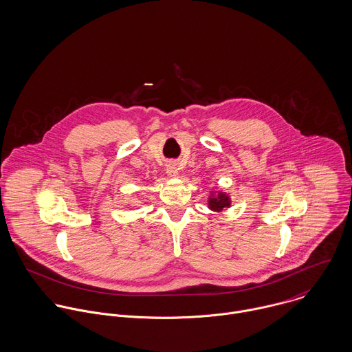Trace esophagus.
<instances>
[{
    "instance_id": "obj_1",
    "label": "esophagus",
    "mask_w": 352,
    "mask_h": 352,
    "mask_svg": "<svg viewBox=\"0 0 352 352\" xmlns=\"http://www.w3.org/2000/svg\"><path fill=\"white\" fill-rule=\"evenodd\" d=\"M166 173H168V176L172 177V179L179 177V169H177L176 165H173V164H169V165L166 166Z\"/></svg>"
}]
</instances>
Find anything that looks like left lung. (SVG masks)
I'll return each mask as SVG.
<instances>
[{
    "label": "left lung",
    "instance_id": "1",
    "mask_svg": "<svg viewBox=\"0 0 352 352\" xmlns=\"http://www.w3.org/2000/svg\"><path fill=\"white\" fill-rule=\"evenodd\" d=\"M232 206V198L230 195L219 188L211 190L210 195L207 198V207L212 211V212H223L225 210L230 208Z\"/></svg>",
    "mask_w": 352,
    "mask_h": 352
}]
</instances>
